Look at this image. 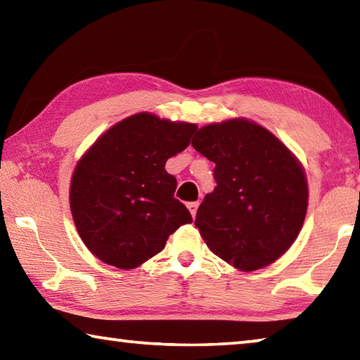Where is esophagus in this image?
<instances>
[{
	"mask_svg": "<svg viewBox=\"0 0 360 360\" xmlns=\"http://www.w3.org/2000/svg\"><path fill=\"white\" fill-rule=\"evenodd\" d=\"M187 208H188V211H191L192 217H195V214H197V210H198V202H191V203H187Z\"/></svg>",
	"mask_w": 360,
	"mask_h": 360,
	"instance_id": "obj_1",
	"label": "esophagus"
}]
</instances>
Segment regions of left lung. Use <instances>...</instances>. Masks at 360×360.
Returning a JSON list of instances; mask_svg holds the SVG:
<instances>
[{"label": "left lung", "instance_id": "left-lung-1", "mask_svg": "<svg viewBox=\"0 0 360 360\" xmlns=\"http://www.w3.org/2000/svg\"><path fill=\"white\" fill-rule=\"evenodd\" d=\"M192 146L216 165L217 186L195 219L206 245L243 271L273 264L295 241L307 216L300 163L275 135L245 119L203 127Z\"/></svg>", "mask_w": 360, "mask_h": 360}]
</instances>
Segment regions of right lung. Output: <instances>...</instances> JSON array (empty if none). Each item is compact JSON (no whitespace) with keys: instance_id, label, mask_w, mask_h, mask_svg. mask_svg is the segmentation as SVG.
<instances>
[{"instance_id":"obj_1","label":"right lung","mask_w":360,"mask_h":360,"mask_svg":"<svg viewBox=\"0 0 360 360\" xmlns=\"http://www.w3.org/2000/svg\"><path fill=\"white\" fill-rule=\"evenodd\" d=\"M197 125L141 112L119 122L79 160L71 181L72 219L95 257L131 270L154 257L192 216L165 163L191 144Z\"/></svg>"}]
</instances>
